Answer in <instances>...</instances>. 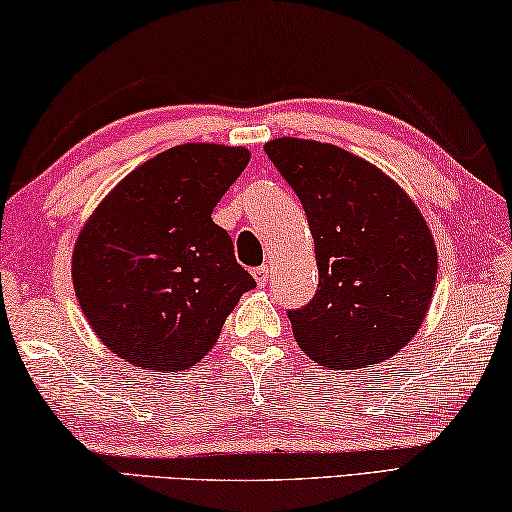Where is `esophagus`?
Here are the masks:
<instances>
[{
  "instance_id": "obj_1",
  "label": "esophagus",
  "mask_w": 512,
  "mask_h": 512,
  "mask_svg": "<svg viewBox=\"0 0 512 512\" xmlns=\"http://www.w3.org/2000/svg\"><path fill=\"white\" fill-rule=\"evenodd\" d=\"M254 279H256V283L258 286H267V281H270V267L267 265H261V267H256L254 270Z\"/></svg>"
}]
</instances>
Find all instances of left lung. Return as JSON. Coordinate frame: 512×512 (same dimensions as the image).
I'll return each mask as SVG.
<instances>
[{
  "label": "left lung",
  "instance_id": "8db88e82",
  "mask_svg": "<svg viewBox=\"0 0 512 512\" xmlns=\"http://www.w3.org/2000/svg\"><path fill=\"white\" fill-rule=\"evenodd\" d=\"M265 154L301 199L320 270L315 297L288 311L297 345L333 370L392 358L420 331L438 279L420 208L379 167L329 142L276 138Z\"/></svg>",
  "mask_w": 512,
  "mask_h": 512
}]
</instances>
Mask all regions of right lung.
<instances>
[{"label": "right lung", "mask_w": 512, "mask_h": 512, "mask_svg": "<svg viewBox=\"0 0 512 512\" xmlns=\"http://www.w3.org/2000/svg\"><path fill=\"white\" fill-rule=\"evenodd\" d=\"M249 149L188 142L136 167L79 231L72 283L92 331L127 363L188 370L256 286L213 208Z\"/></svg>", "instance_id": "add662e5"}]
</instances>
